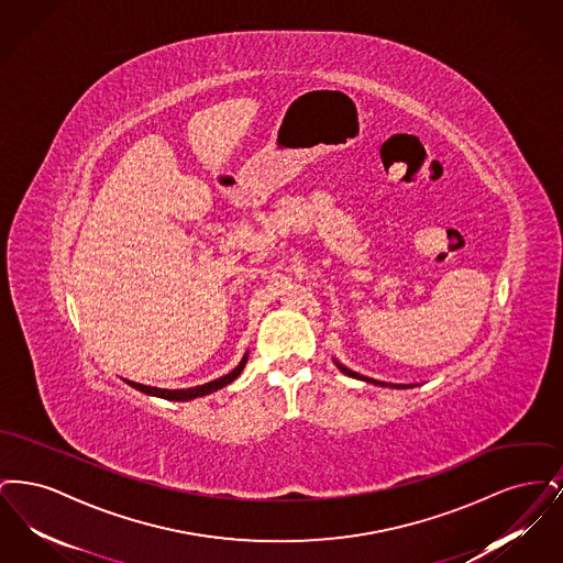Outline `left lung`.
<instances>
[{"instance_id":"left-lung-1","label":"left lung","mask_w":563,"mask_h":563,"mask_svg":"<svg viewBox=\"0 0 563 563\" xmlns=\"http://www.w3.org/2000/svg\"><path fill=\"white\" fill-rule=\"evenodd\" d=\"M333 363L338 365V369H340L342 374L350 375V377H356V379H363V382H369V384H375V386H390V388H411V384H409V386H407V384H388V382H379V379H372V377H365V375L356 374V372L349 369L346 365H342L340 361H335V358H333Z\"/></svg>"}]
</instances>
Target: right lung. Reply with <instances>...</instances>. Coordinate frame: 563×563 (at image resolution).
Returning <instances> with one entry per match:
<instances>
[{
    "instance_id": "1",
    "label": "right lung",
    "mask_w": 563,
    "mask_h": 563,
    "mask_svg": "<svg viewBox=\"0 0 563 563\" xmlns=\"http://www.w3.org/2000/svg\"><path fill=\"white\" fill-rule=\"evenodd\" d=\"M246 358H249V352H244L241 363H239L230 374L221 375V377H217L213 382H207V384H202V386H194V388L166 390V388H156V386L136 384V382H131V379H124V382H126L129 386L136 388L139 393H145V395H152V397H161V399H166V401H191V399H198V397L211 395L214 390H219V388H223V386L232 384V382L242 374V369H244V365H246Z\"/></svg>"
}]
</instances>
